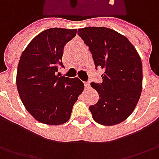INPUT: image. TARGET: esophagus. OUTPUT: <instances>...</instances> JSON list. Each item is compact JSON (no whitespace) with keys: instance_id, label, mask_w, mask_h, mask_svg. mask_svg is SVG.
<instances>
[{"instance_id":"esophagus-1","label":"esophagus","mask_w":159,"mask_h":159,"mask_svg":"<svg viewBox=\"0 0 159 159\" xmlns=\"http://www.w3.org/2000/svg\"><path fill=\"white\" fill-rule=\"evenodd\" d=\"M84 85H85V88H86V89H89V88H90V83H89V81L85 82L84 83Z\"/></svg>"}]
</instances>
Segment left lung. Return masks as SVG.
I'll return each mask as SVG.
<instances>
[{
	"mask_svg": "<svg viewBox=\"0 0 159 159\" xmlns=\"http://www.w3.org/2000/svg\"><path fill=\"white\" fill-rule=\"evenodd\" d=\"M92 54L95 69H104L102 82L91 83L99 100L89 106L95 122L113 125L127 119L143 89V64L140 56L124 35L107 27L78 30Z\"/></svg>",
	"mask_w": 159,
	"mask_h": 159,
	"instance_id": "obj_1",
	"label": "left lung"
}]
</instances>
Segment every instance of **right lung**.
<instances>
[{
  "label": "right lung",
  "mask_w": 159,
  "mask_h": 159,
  "mask_svg": "<svg viewBox=\"0 0 159 159\" xmlns=\"http://www.w3.org/2000/svg\"><path fill=\"white\" fill-rule=\"evenodd\" d=\"M76 34L77 29H47L22 53L16 73L17 91L28 112L40 123L57 125L67 122L84 90L80 79L57 72L59 67H64V46Z\"/></svg>",
  "instance_id": "add662e5"
}]
</instances>
